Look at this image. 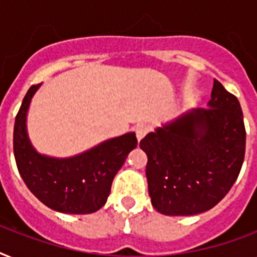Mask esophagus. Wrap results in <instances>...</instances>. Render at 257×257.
Masks as SVG:
<instances>
[{
    "label": "esophagus",
    "mask_w": 257,
    "mask_h": 257,
    "mask_svg": "<svg viewBox=\"0 0 257 257\" xmlns=\"http://www.w3.org/2000/svg\"><path fill=\"white\" fill-rule=\"evenodd\" d=\"M149 128H148V125H145V124H140V125H137L136 126V137H137V140L140 141L143 140L145 137V135L148 133Z\"/></svg>",
    "instance_id": "obj_1"
}]
</instances>
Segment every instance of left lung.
Wrapping results in <instances>:
<instances>
[{
	"label": "left lung",
	"instance_id": "8db88e82",
	"mask_svg": "<svg viewBox=\"0 0 257 257\" xmlns=\"http://www.w3.org/2000/svg\"><path fill=\"white\" fill-rule=\"evenodd\" d=\"M148 156L147 179L156 211L191 216L209 211L227 195L245 153L239 100L217 80L208 108L169 121L140 141Z\"/></svg>",
	"mask_w": 257,
	"mask_h": 257
}]
</instances>
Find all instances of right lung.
I'll use <instances>...</instances> for the list:
<instances>
[{
  "label": "right lung",
  "mask_w": 257,
  "mask_h": 257,
  "mask_svg": "<svg viewBox=\"0 0 257 257\" xmlns=\"http://www.w3.org/2000/svg\"><path fill=\"white\" fill-rule=\"evenodd\" d=\"M40 85L30 86L16 116L13 149L18 172L46 207L62 213H93L106 203L114 176L137 147L136 135L125 133L66 159L40 155L26 131L28 109Z\"/></svg>",
  "instance_id": "1"
}]
</instances>
